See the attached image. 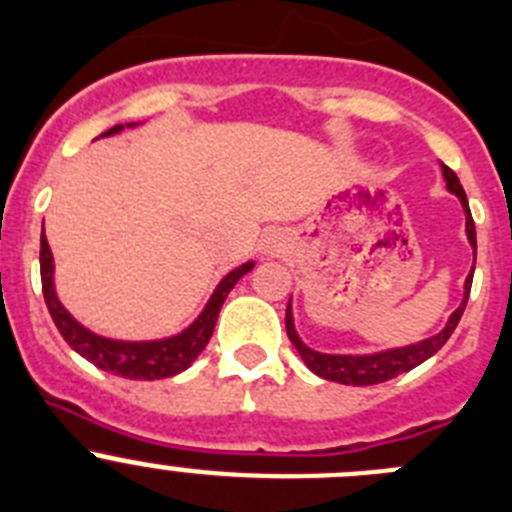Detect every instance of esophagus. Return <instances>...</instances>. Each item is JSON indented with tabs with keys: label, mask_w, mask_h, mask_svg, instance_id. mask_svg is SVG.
Masks as SVG:
<instances>
[{
	"label": "esophagus",
	"mask_w": 512,
	"mask_h": 512,
	"mask_svg": "<svg viewBox=\"0 0 512 512\" xmlns=\"http://www.w3.org/2000/svg\"><path fill=\"white\" fill-rule=\"evenodd\" d=\"M280 250H283V242H280V237H267V242H265L267 255H278Z\"/></svg>",
	"instance_id": "1"
}]
</instances>
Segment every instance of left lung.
<instances>
[{"mask_svg":"<svg viewBox=\"0 0 512 512\" xmlns=\"http://www.w3.org/2000/svg\"><path fill=\"white\" fill-rule=\"evenodd\" d=\"M442 176L447 181V189L460 199L462 212H465V234L467 242L472 247V255L477 252V240H475V222H472L470 214V204H467V194L462 189L460 179H457L455 171L450 166L442 164ZM472 272H475V265H472L470 275L465 280V293H462V303L455 313L447 318L444 328L434 336L424 338V341L409 343V346H396V348H384V351L376 353H323L315 351V348L305 346L300 341L298 331H295V321H293V305L288 303V310H285V328H288V338L290 343L295 346V351L300 353L303 358V364L313 371L315 376H321L326 381H336V384H346V386H374V384H384V381L394 379L399 374H407L412 371L414 366L424 364L429 356L439 351V348L447 343V338L452 336V331L460 323L462 313H465L467 298H470V288H472Z\"/></svg>","mask_w":512,"mask_h":512,"instance_id":"obj_1","label":"left lung"}]
</instances>
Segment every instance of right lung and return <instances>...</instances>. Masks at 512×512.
I'll list each match as a JSON object with an SVG mask.
<instances>
[{"label": "right lung", "mask_w": 512, "mask_h": 512, "mask_svg": "<svg viewBox=\"0 0 512 512\" xmlns=\"http://www.w3.org/2000/svg\"><path fill=\"white\" fill-rule=\"evenodd\" d=\"M141 123H118V126L108 128L100 133V138L116 136L123 128H136ZM255 267V262H245V265L234 267L227 272L219 285L214 288L212 298L207 300L202 313L184 328V331L174 333L166 338H154V341H121V338H108L100 333L90 331L83 323L75 321V315L70 313L65 305L60 303L55 290V260H52V250L47 245V237L42 232L40 240V272H42V295H45L47 310H50L52 321H55L57 331L68 341L73 351L88 358L90 364L98 369L108 371V374L123 376V379H138V381H154V379H169V376L181 374L197 361L199 353L209 343L214 333V323L219 318L222 303L227 300L229 290L237 285L242 275Z\"/></svg>", "instance_id": "right-lung-1"}]
</instances>
